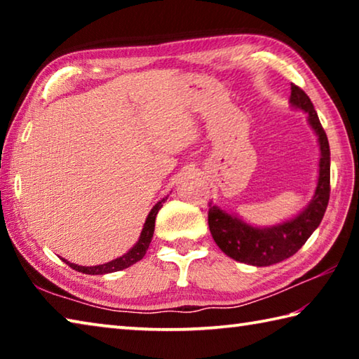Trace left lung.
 <instances>
[{
  "label": "left lung",
  "instance_id": "obj_1",
  "mask_svg": "<svg viewBox=\"0 0 359 359\" xmlns=\"http://www.w3.org/2000/svg\"><path fill=\"white\" fill-rule=\"evenodd\" d=\"M291 106L302 109L309 114V125L317 133L320 142V169L318 182L312 201L299 215L288 222L269 228L252 226L241 218L222 210L209 203V229L215 244L229 258L252 266H271L287 259L299 250L318 228L330 201V142L315 112L312 101L302 88L291 83Z\"/></svg>",
  "mask_w": 359,
  "mask_h": 359
}]
</instances>
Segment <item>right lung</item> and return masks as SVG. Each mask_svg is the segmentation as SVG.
<instances>
[{
	"mask_svg": "<svg viewBox=\"0 0 359 359\" xmlns=\"http://www.w3.org/2000/svg\"><path fill=\"white\" fill-rule=\"evenodd\" d=\"M166 199H168V196L163 198L161 201H158L154 205V209L150 210L147 220H145V223H144V228H142L141 236H139V241L135 245H133L131 250H128L125 255H121L120 258H115L112 261H109V263L100 264V266H79L74 263H69V261H66V259H63V261L69 267H72V269L83 272V274H90V276H102V274H109V272H117V271L126 269V267H130L135 263H137L139 259L144 258L145 252H147L150 241H151V238H154L156 214H158V210L163 208V203H165Z\"/></svg>",
	"mask_w": 359,
	"mask_h": 359,
	"instance_id": "add662e5",
	"label": "right lung"
}]
</instances>
